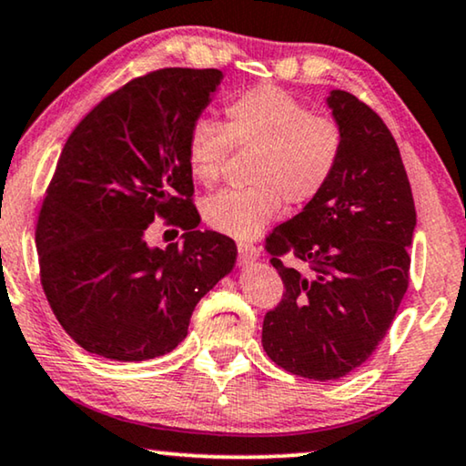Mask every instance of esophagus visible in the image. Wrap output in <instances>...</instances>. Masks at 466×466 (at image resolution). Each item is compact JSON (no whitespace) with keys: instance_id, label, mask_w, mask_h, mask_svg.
I'll return each mask as SVG.
<instances>
[{"instance_id":"34e87169","label":"esophagus","mask_w":466,"mask_h":466,"mask_svg":"<svg viewBox=\"0 0 466 466\" xmlns=\"http://www.w3.org/2000/svg\"><path fill=\"white\" fill-rule=\"evenodd\" d=\"M238 255H240V261L242 263H251L255 259H259V248L251 242H240L238 245Z\"/></svg>"}]
</instances>
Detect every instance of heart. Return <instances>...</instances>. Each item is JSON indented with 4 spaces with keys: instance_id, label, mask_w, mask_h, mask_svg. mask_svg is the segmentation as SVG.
<instances>
[{
    "instance_id": "obj_1",
    "label": "heart",
    "mask_w": 466,
    "mask_h": 466,
    "mask_svg": "<svg viewBox=\"0 0 466 466\" xmlns=\"http://www.w3.org/2000/svg\"><path fill=\"white\" fill-rule=\"evenodd\" d=\"M345 134L339 121L276 86L236 94L224 104V123L197 119L186 136L192 177L215 186L232 148L253 152L245 188L226 190L203 205L211 230L251 240L282 209L316 200L335 177Z\"/></svg>"
}]
</instances>
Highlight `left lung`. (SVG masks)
I'll list each match as a JSON object with an SVG mask.
<instances>
[{"label":"left lung","instance_id":"obj_1","mask_svg":"<svg viewBox=\"0 0 466 466\" xmlns=\"http://www.w3.org/2000/svg\"><path fill=\"white\" fill-rule=\"evenodd\" d=\"M343 155L326 190L266 238L282 301L263 318L272 362L332 380L362 366L391 326L408 282L416 226L400 148L374 110L350 92L329 96Z\"/></svg>","mask_w":466,"mask_h":466}]
</instances>
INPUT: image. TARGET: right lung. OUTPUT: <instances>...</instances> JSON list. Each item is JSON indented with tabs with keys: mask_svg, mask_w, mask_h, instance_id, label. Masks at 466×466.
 Instances as JSON below:
<instances>
[{
	"mask_svg": "<svg viewBox=\"0 0 466 466\" xmlns=\"http://www.w3.org/2000/svg\"><path fill=\"white\" fill-rule=\"evenodd\" d=\"M224 75L158 68L83 116L62 148L35 242L47 303L83 350L116 362L165 356L200 297L234 268L232 238L197 230L186 136ZM157 217L183 245L148 248Z\"/></svg>",
	"mask_w": 466,
	"mask_h": 466,
	"instance_id": "right-lung-1",
	"label": "right lung"
}]
</instances>
